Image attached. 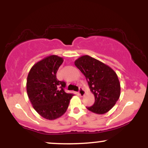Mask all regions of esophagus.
<instances>
[{
  "label": "esophagus",
  "mask_w": 148,
  "mask_h": 148,
  "mask_svg": "<svg viewBox=\"0 0 148 148\" xmlns=\"http://www.w3.org/2000/svg\"><path fill=\"white\" fill-rule=\"evenodd\" d=\"M85 90L84 89H83L82 88H79V95L81 97H83V96H84V95H85Z\"/></svg>",
  "instance_id": "esophagus-1"
}]
</instances>
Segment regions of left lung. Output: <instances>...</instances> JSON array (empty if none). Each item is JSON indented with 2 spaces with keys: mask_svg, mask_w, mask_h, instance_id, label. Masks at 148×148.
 <instances>
[{
  "mask_svg": "<svg viewBox=\"0 0 148 148\" xmlns=\"http://www.w3.org/2000/svg\"><path fill=\"white\" fill-rule=\"evenodd\" d=\"M76 67L86 76L90 89L95 96V103L87 107L97 114H103L111 109L120 95V84L113 69L89 56H83L74 62Z\"/></svg>",
  "mask_w": 148,
  "mask_h": 148,
  "instance_id": "1",
  "label": "left lung"
}]
</instances>
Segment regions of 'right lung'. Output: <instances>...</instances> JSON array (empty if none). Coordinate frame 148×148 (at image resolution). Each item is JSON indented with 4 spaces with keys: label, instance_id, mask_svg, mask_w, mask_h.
<instances>
[{
    "label": "right lung",
    "instance_id": "add662e5",
    "mask_svg": "<svg viewBox=\"0 0 148 148\" xmlns=\"http://www.w3.org/2000/svg\"><path fill=\"white\" fill-rule=\"evenodd\" d=\"M62 62V58L49 56L34 64L27 78L26 90L30 102L34 109L47 120L62 116L74 95L64 92L65 82L56 78Z\"/></svg>",
    "mask_w": 148,
    "mask_h": 148
}]
</instances>
